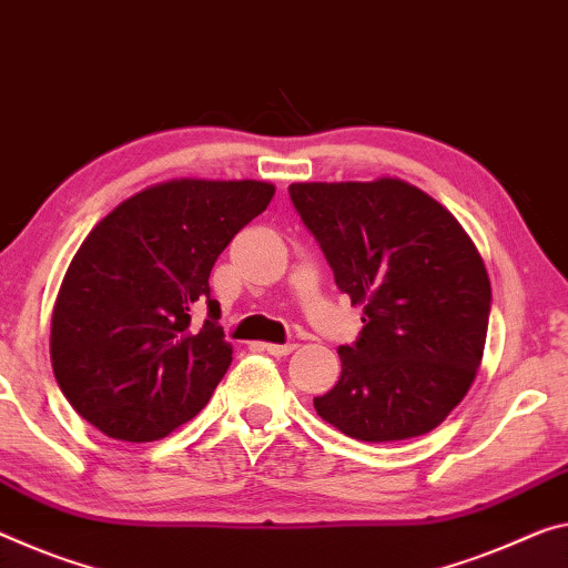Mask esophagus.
Segmentation results:
<instances>
[{"instance_id":"obj_1","label":"esophagus","mask_w":568,"mask_h":568,"mask_svg":"<svg viewBox=\"0 0 568 568\" xmlns=\"http://www.w3.org/2000/svg\"><path fill=\"white\" fill-rule=\"evenodd\" d=\"M294 343H284V345H278V343H266L264 345V351L268 353V355H276V357H282V355H290L292 351H294Z\"/></svg>"}]
</instances>
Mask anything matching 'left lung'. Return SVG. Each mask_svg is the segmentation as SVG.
<instances>
[{
  "instance_id": "obj_1",
  "label": "left lung",
  "mask_w": 568,
  "mask_h": 568,
  "mask_svg": "<svg viewBox=\"0 0 568 568\" xmlns=\"http://www.w3.org/2000/svg\"><path fill=\"white\" fill-rule=\"evenodd\" d=\"M290 197L337 290L363 307L343 373L314 408L353 439L400 442L439 426L473 386L490 278L447 207L396 178L294 182Z\"/></svg>"
}]
</instances>
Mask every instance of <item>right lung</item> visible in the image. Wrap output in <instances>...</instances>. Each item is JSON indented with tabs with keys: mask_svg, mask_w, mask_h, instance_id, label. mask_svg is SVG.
<instances>
[{
	"mask_svg": "<svg viewBox=\"0 0 568 568\" xmlns=\"http://www.w3.org/2000/svg\"><path fill=\"white\" fill-rule=\"evenodd\" d=\"M272 197L258 180H168L85 235L50 325L55 381L85 422L111 439L154 442L211 400L233 347L207 278ZM197 303L209 304L203 326Z\"/></svg>",
	"mask_w": 568,
	"mask_h": 568,
	"instance_id": "1",
	"label": "right lung"
}]
</instances>
